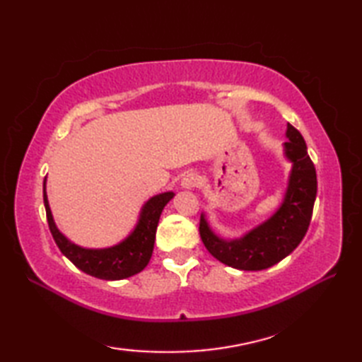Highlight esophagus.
I'll use <instances>...</instances> for the list:
<instances>
[{
	"label": "esophagus",
	"instance_id": "34e87169",
	"mask_svg": "<svg viewBox=\"0 0 362 362\" xmlns=\"http://www.w3.org/2000/svg\"><path fill=\"white\" fill-rule=\"evenodd\" d=\"M199 180H201V179H199V175L196 173H188V174L183 175L182 188H185V189L194 188V187L199 185Z\"/></svg>",
	"mask_w": 362,
	"mask_h": 362
}]
</instances>
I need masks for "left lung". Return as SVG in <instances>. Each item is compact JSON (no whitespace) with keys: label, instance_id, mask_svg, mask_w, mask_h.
<instances>
[{"label":"left lung","instance_id":"obj_1","mask_svg":"<svg viewBox=\"0 0 362 362\" xmlns=\"http://www.w3.org/2000/svg\"><path fill=\"white\" fill-rule=\"evenodd\" d=\"M288 141L283 143L284 158L291 161L288 188L283 202L271 218L240 238H222L201 214L202 243L211 255L230 267L241 271H263L286 258L306 235L317 194L316 168L308 156L306 143L288 122Z\"/></svg>","mask_w":362,"mask_h":362}]
</instances>
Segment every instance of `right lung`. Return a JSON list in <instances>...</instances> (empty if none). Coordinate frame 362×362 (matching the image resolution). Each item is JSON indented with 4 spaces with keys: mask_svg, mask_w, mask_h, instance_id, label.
Masks as SVG:
<instances>
[{
    "mask_svg": "<svg viewBox=\"0 0 362 362\" xmlns=\"http://www.w3.org/2000/svg\"><path fill=\"white\" fill-rule=\"evenodd\" d=\"M173 197V191H166V193L152 196L148 202H144L136 226L121 243L112 245V247L87 249L68 240L57 228L49 209L48 194H46V177L43 182V202L46 218H48L51 235L57 247L82 272L101 280L127 279V276L141 272L148 266L152 257L153 243H156L160 214Z\"/></svg>",
    "mask_w": 362,
    "mask_h": 362,
    "instance_id": "add662e5",
    "label": "right lung"
}]
</instances>
